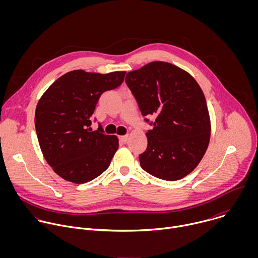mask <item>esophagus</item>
<instances>
[{"mask_svg":"<svg viewBox=\"0 0 258 258\" xmlns=\"http://www.w3.org/2000/svg\"><path fill=\"white\" fill-rule=\"evenodd\" d=\"M127 139H128V135H124V136H119V140H120L121 142H123V143H125V142L127 141Z\"/></svg>","mask_w":258,"mask_h":258,"instance_id":"obj_1","label":"esophagus"}]
</instances>
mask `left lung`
I'll return each mask as SVG.
<instances>
[{"label": "left lung", "instance_id": "obj_1", "mask_svg": "<svg viewBox=\"0 0 258 258\" xmlns=\"http://www.w3.org/2000/svg\"><path fill=\"white\" fill-rule=\"evenodd\" d=\"M125 83L143 116H153L146 133L148 146L140 164L148 173L177 180L192 172L210 140V117L204 94L183 69L154 61L127 72ZM149 122L148 118H145Z\"/></svg>", "mask_w": 258, "mask_h": 258}]
</instances>
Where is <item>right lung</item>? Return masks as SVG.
I'll return each instance as SVG.
<instances>
[{
	"label": "right lung",
	"mask_w": 258,
	"mask_h": 258,
	"mask_svg": "<svg viewBox=\"0 0 258 258\" xmlns=\"http://www.w3.org/2000/svg\"><path fill=\"white\" fill-rule=\"evenodd\" d=\"M125 71L101 75L69 71L44 93L35 109L34 124L43 155L65 180L84 183L110 165L118 149V138L105 135L101 125L91 127L101 95L119 87Z\"/></svg>",
	"instance_id": "right-lung-1"
}]
</instances>
